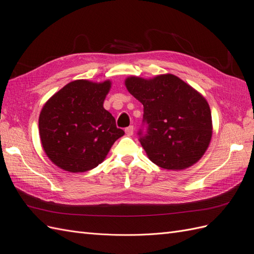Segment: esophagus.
<instances>
[{"mask_svg": "<svg viewBox=\"0 0 254 254\" xmlns=\"http://www.w3.org/2000/svg\"><path fill=\"white\" fill-rule=\"evenodd\" d=\"M133 131H134V128H133V126H129V127H127L126 129H125V132H126V134L127 135H132L133 134Z\"/></svg>", "mask_w": 254, "mask_h": 254, "instance_id": "obj_1", "label": "esophagus"}]
</instances>
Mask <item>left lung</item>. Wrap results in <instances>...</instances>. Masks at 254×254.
<instances>
[{
	"label": "left lung",
	"mask_w": 254,
	"mask_h": 254,
	"mask_svg": "<svg viewBox=\"0 0 254 254\" xmlns=\"http://www.w3.org/2000/svg\"><path fill=\"white\" fill-rule=\"evenodd\" d=\"M125 86L144 107L146 133L142 147L151 162L180 171L198 162L212 137V115L206 99L173 74L150 79L126 78Z\"/></svg>",
	"instance_id": "left-lung-1"
}]
</instances>
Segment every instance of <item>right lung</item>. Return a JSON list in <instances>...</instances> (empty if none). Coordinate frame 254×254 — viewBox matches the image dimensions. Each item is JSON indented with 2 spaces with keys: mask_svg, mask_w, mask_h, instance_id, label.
I'll return each mask as SVG.
<instances>
[{
  "mask_svg": "<svg viewBox=\"0 0 254 254\" xmlns=\"http://www.w3.org/2000/svg\"><path fill=\"white\" fill-rule=\"evenodd\" d=\"M110 88V80H74L45 103L39 134L54 164L70 173L90 171L103 162L114 142L125 134L104 108Z\"/></svg>",
  "mask_w": 254,
  "mask_h": 254,
  "instance_id": "right-lung-1",
  "label": "right lung"
}]
</instances>
